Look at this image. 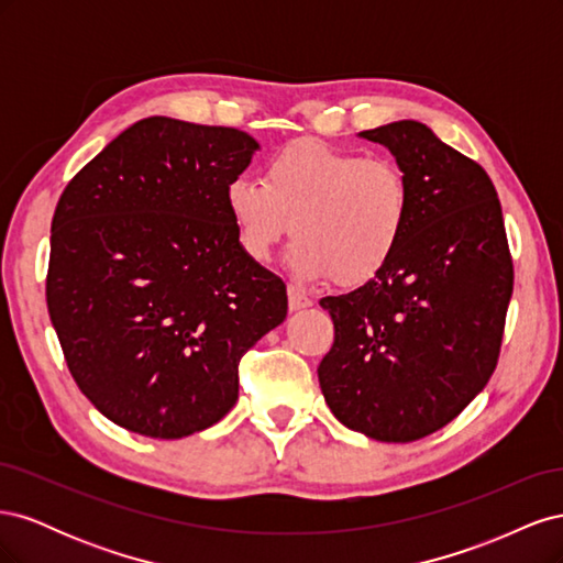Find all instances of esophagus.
<instances>
[{
	"label": "esophagus",
	"mask_w": 563,
	"mask_h": 563,
	"mask_svg": "<svg viewBox=\"0 0 563 563\" xmlns=\"http://www.w3.org/2000/svg\"><path fill=\"white\" fill-rule=\"evenodd\" d=\"M310 305H312L310 296H305L298 286H288V310L298 312V310L310 308Z\"/></svg>",
	"instance_id": "34e87169"
}]
</instances>
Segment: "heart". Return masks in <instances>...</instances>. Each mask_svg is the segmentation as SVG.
Wrapping results in <instances>:
<instances>
[{
	"instance_id": "b5f03b06",
	"label": "heart",
	"mask_w": 563,
	"mask_h": 563,
	"mask_svg": "<svg viewBox=\"0 0 563 563\" xmlns=\"http://www.w3.org/2000/svg\"><path fill=\"white\" fill-rule=\"evenodd\" d=\"M225 207L253 263H267L294 225L286 258L294 275L360 286L401 249L413 195L397 162L305 139L272 155L265 183L232 178Z\"/></svg>"
}]
</instances>
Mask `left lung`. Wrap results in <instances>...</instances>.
Here are the masks:
<instances>
[{
    "instance_id": "1",
    "label": "left lung",
    "mask_w": 563,
    "mask_h": 563,
    "mask_svg": "<svg viewBox=\"0 0 563 563\" xmlns=\"http://www.w3.org/2000/svg\"><path fill=\"white\" fill-rule=\"evenodd\" d=\"M360 135L404 168L413 213L378 277L319 300L335 340L317 373L345 428L406 444L444 428L486 387L515 269L498 192L479 164L413 119Z\"/></svg>"
}]
</instances>
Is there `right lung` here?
I'll list each match as a JSON object with an SVG mask.
<instances>
[{"mask_svg": "<svg viewBox=\"0 0 563 563\" xmlns=\"http://www.w3.org/2000/svg\"><path fill=\"white\" fill-rule=\"evenodd\" d=\"M261 145L147 117L67 183L46 305L75 383L129 432L180 439L240 399L242 356L286 319V286L244 253L225 187Z\"/></svg>", "mask_w": 563, "mask_h": 563, "instance_id": "add662e5", "label": "right lung"}]
</instances>
